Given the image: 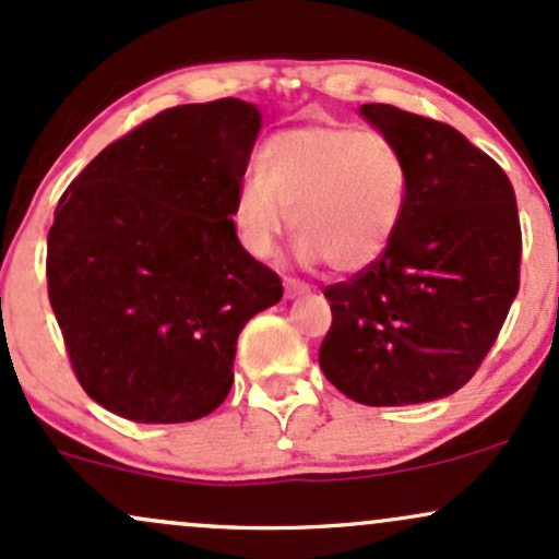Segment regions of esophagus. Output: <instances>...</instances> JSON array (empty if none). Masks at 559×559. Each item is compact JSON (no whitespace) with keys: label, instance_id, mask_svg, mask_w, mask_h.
<instances>
[{"label":"esophagus","instance_id":"esophagus-1","mask_svg":"<svg viewBox=\"0 0 559 559\" xmlns=\"http://www.w3.org/2000/svg\"><path fill=\"white\" fill-rule=\"evenodd\" d=\"M309 293H311V285H306V282L293 280V277H287V280H285V296H287V298L309 296Z\"/></svg>","mask_w":559,"mask_h":559}]
</instances>
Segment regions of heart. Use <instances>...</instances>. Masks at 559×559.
<instances>
[{
	"label": "heart",
	"instance_id": "1",
	"mask_svg": "<svg viewBox=\"0 0 559 559\" xmlns=\"http://www.w3.org/2000/svg\"><path fill=\"white\" fill-rule=\"evenodd\" d=\"M409 203V166L391 136L350 123H306L269 136L259 174L231 203L237 240L255 259L274 253L293 224L300 261L350 274L393 242Z\"/></svg>",
	"mask_w": 559,
	"mask_h": 559
}]
</instances>
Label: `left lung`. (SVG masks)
I'll list each match as a JSON object with an SVG mask.
<instances>
[{"instance_id":"1","label":"left lung","mask_w":559,"mask_h":559,"mask_svg":"<svg viewBox=\"0 0 559 559\" xmlns=\"http://www.w3.org/2000/svg\"><path fill=\"white\" fill-rule=\"evenodd\" d=\"M409 166L404 222L372 266L324 287V378L367 406L451 396L478 372L520 287L518 203L491 155L454 127L361 105Z\"/></svg>"}]
</instances>
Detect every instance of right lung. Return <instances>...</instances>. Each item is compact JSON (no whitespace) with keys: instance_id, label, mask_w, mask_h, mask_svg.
<instances>
[{"instance_id":"obj_1","label":"right lung","mask_w":559,"mask_h":559,"mask_svg":"<svg viewBox=\"0 0 559 559\" xmlns=\"http://www.w3.org/2000/svg\"><path fill=\"white\" fill-rule=\"evenodd\" d=\"M261 112L177 105L116 140L62 192L47 290L73 374L131 423H192L231 388L237 335L282 280L231 227Z\"/></svg>"}]
</instances>
